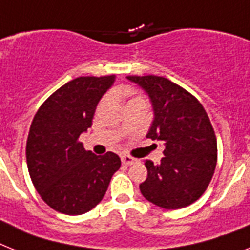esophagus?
Here are the masks:
<instances>
[{"instance_id":"1","label":"esophagus","mask_w":250,"mask_h":250,"mask_svg":"<svg viewBox=\"0 0 250 250\" xmlns=\"http://www.w3.org/2000/svg\"><path fill=\"white\" fill-rule=\"evenodd\" d=\"M121 161H123L124 165H127V166L137 162V160H135V158H133L131 156H127V154H123V156H121Z\"/></svg>"}]
</instances>
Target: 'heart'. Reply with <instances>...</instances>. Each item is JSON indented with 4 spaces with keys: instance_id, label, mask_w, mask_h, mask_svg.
Returning <instances> with one entry per match:
<instances>
[{
    "instance_id": "b5f03b06",
    "label": "heart",
    "mask_w": 250,
    "mask_h": 250,
    "mask_svg": "<svg viewBox=\"0 0 250 250\" xmlns=\"http://www.w3.org/2000/svg\"><path fill=\"white\" fill-rule=\"evenodd\" d=\"M127 93V90L125 89V88H116V89L113 90V94L115 96H125ZM137 98H139V97H137ZM137 98H133V100H137Z\"/></svg>"
}]
</instances>
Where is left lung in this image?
<instances>
[{
  "instance_id": "8db88e82",
  "label": "left lung",
  "mask_w": 250,
  "mask_h": 250,
  "mask_svg": "<svg viewBox=\"0 0 250 250\" xmlns=\"http://www.w3.org/2000/svg\"><path fill=\"white\" fill-rule=\"evenodd\" d=\"M147 93L153 121L147 138L165 144L158 165L146 162L143 197L165 209L194 203L207 189L217 162V140L199 101L162 76H126Z\"/></svg>"
}]
</instances>
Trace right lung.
I'll return each mask as SVG.
<instances>
[{"instance_id":"obj_1","label":"right lung","mask_w":250,"mask_h":250,"mask_svg":"<svg viewBox=\"0 0 250 250\" xmlns=\"http://www.w3.org/2000/svg\"><path fill=\"white\" fill-rule=\"evenodd\" d=\"M115 75L80 76L66 83L39 107L29 130L26 164L33 185L49 207L75 216L102 201L121 166L116 153L85 150L80 134L92 126L97 104Z\"/></svg>"}]
</instances>
